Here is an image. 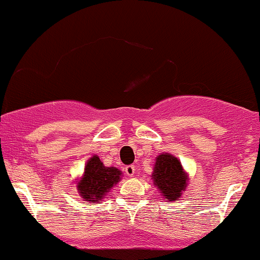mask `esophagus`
I'll return each mask as SVG.
<instances>
[{"mask_svg":"<svg viewBox=\"0 0 260 260\" xmlns=\"http://www.w3.org/2000/svg\"><path fill=\"white\" fill-rule=\"evenodd\" d=\"M135 166L134 165H129V166L125 167V172H126L127 176H130V177H133L134 174H135Z\"/></svg>","mask_w":260,"mask_h":260,"instance_id":"1","label":"esophagus"}]
</instances>
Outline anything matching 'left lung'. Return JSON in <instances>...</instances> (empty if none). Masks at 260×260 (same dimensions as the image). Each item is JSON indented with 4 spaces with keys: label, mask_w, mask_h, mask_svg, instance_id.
<instances>
[{
    "label": "left lung",
    "mask_w": 260,
    "mask_h": 260,
    "mask_svg": "<svg viewBox=\"0 0 260 260\" xmlns=\"http://www.w3.org/2000/svg\"><path fill=\"white\" fill-rule=\"evenodd\" d=\"M152 178L161 191L160 193L169 201H177L187 185V177L182 170V165L175 156L169 153H161L156 158Z\"/></svg>",
    "instance_id": "1"
}]
</instances>
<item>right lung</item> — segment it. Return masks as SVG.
<instances>
[{
	"label": "right lung",
	"instance_id": "1",
	"mask_svg": "<svg viewBox=\"0 0 260 260\" xmlns=\"http://www.w3.org/2000/svg\"><path fill=\"white\" fill-rule=\"evenodd\" d=\"M121 171L115 167H105L98 156H93L86 164L84 176L78 182V191L84 201L102 202L103 197L116 182Z\"/></svg>",
	"mask_w": 260,
	"mask_h": 260
}]
</instances>
